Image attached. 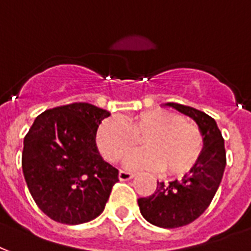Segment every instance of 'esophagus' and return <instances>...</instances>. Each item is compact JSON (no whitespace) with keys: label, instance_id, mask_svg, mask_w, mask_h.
I'll use <instances>...</instances> for the list:
<instances>
[{"label":"esophagus","instance_id":"1","mask_svg":"<svg viewBox=\"0 0 251 251\" xmlns=\"http://www.w3.org/2000/svg\"><path fill=\"white\" fill-rule=\"evenodd\" d=\"M133 176H135L133 173L127 172V171H120V172H119V178H120L122 181H127L129 178H132Z\"/></svg>","mask_w":251,"mask_h":251}]
</instances>
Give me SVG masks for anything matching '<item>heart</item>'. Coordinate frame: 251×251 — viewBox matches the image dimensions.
<instances>
[{"instance_id":"obj_1","label":"heart","mask_w":251,"mask_h":251,"mask_svg":"<svg viewBox=\"0 0 251 251\" xmlns=\"http://www.w3.org/2000/svg\"><path fill=\"white\" fill-rule=\"evenodd\" d=\"M143 137L144 150L126 161L129 169H163L182 176L195 167L204 151L200 128L167 110H148L123 120L105 119L97 131V146L105 160L118 163L131 153Z\"/></svg>"}]
</instances>
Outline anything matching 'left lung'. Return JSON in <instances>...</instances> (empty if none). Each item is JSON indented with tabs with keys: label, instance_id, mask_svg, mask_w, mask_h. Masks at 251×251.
<instances>
[{
	"label": "left lung",
	"instance_id": "obj_1",
	"mask_svg": "<svg viewBox=\"0 0 251 251\" xmlns=\"http://www.w3.org/2000/svg\"><path fill=\"white\" fill-rule=\"evenodd\" d=\"M199 124L204 136V151L190 173L181 181H157L153 195L137 200L147 221L160 227L185 226L206 210L217 192L226 165L225 143L217 123L209 115L189 105L168 103Z\"/></svg>",
	"mask_w": 251,
	"mask_h": 251
}]
</instances>
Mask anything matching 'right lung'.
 <instances>
[{"instance_id":"add662e5","label":"right lung","mask_w":251,"mask_h":251,"mask_svg":"<svg viewBox=\"0 0 251 251\" xmlns=\"http://www.w3.org/2000/svg\"><path fill=\"white\" fill-rule=\"evenodd\" d=\"M110 112L90 103L46 110L26 133L22 169L30 195L47 217L66 225L104 210L119 171L101 159L95 136Z\"/></svg>"}]
</instances>
